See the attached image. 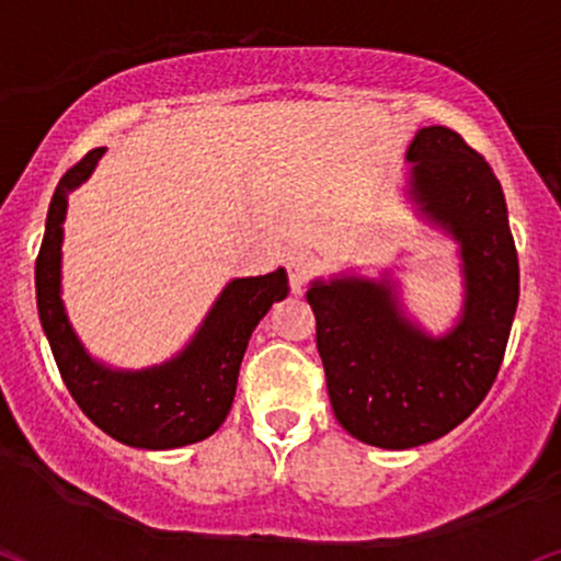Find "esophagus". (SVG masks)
Returning <instances> with one entry per match:
<instances>
[{
  "label": "esophagus",
  "instance_id": "esophagus-1",
  "mask_svg": "<svg viewBox=\"0 0 561 561\" xmlns=\"http://www.w3.org/2000/svg\"><path fill=\"white\" fill-rule=\"evenodd\" d=\"M314 254L307 252V249H294V252L286 254V273L294 294H301L304 283H307L309 275L314 273Z\"/></svg>",
  "mask_w": 561,
  "mask_h": 561
}]
</instances>
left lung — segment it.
Listing matches in <instances>:
<instances>
[{
    "label": "left lung",
    "instance_id": "1",
    "mask_svg": "<svg viewBox=\"0 0 561 561\" xmlns=\"http://www.w3.org/2000/svg\"><path fill=\"white\" fill-rule=\"evenodd\" d=\"M408 195L460 244L466 301L458 324L432 337L398 307L390 280H314L328 396L351 437L408 449L445 437L492 390L513 328L520 267L500 179L455 129L424 127L405 153Z\"/></svg>",
    "mask_w": 561,
    "mask_h": 561
}]
</instances>
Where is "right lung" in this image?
<instances>
[{
	"mask_svg": "<svg viewBox=\"0 0 561 561\" xmlns=\"http://www.w3.org/2000/svg\"><path fill=\"white\" fill-rule=\"evenodd\" d=\"M103 150H90L75 163L61 176L48 205L46 233L36 260L41 324L69 396L108 437L140 449L192 445L210 437L226 421L249 337L267 309L288 296V275L278 267L257 278L228 283L190 345L161 366L119 371L90 358L61 304V224L67 195L93 174Z\"/></svg>",
	"mask_w": 561,
	"mask_h": 561,
	"instance_id": "obj_1",
	"label": "right lung"
}]
</instances>
